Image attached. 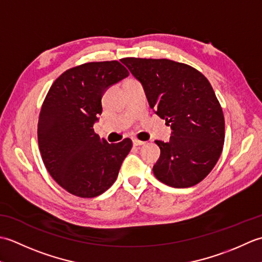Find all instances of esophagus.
<instances>
[{
	"label": "esophagus",
	"instance_id": "obj_1",
	"mask_svg": "<svg viewBox=\"0 0 262 262\" xmlns=\"http://www.w3.org/2000/svg\"><path fill=\"white\" fill-rule=\"evenodd\" d=\"M133 144H134L135 146H138V145H143V144H145V142L137 140V138H133Z\"/></svg>",
	"mask_w": 262,
	"mask_h": 262
}]
</instances>
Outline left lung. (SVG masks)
Here are the masks:
<instances>
[{"instance_id": "1", "label": "left lung", "mask_w": 262, "mask_h": 262, "mask_svg": "<svg viewBox=\"0 0 262 262\" xmlns=\"http://www.w3.org/2000/svg\"><path fill=\"white\" fill-rule=\"evenodd\" d=\"M140 81L149 107L171 126L169 142L155 141L161 149L154 176L173 188L204 180L219 161L225 121L209 81L190 65L166 58H121Z\"/></svg>"}]
</instances>
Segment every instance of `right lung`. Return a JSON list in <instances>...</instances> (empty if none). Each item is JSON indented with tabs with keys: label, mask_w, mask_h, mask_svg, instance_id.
<instances>
[{
	"label": "right lung",
	"mask_w": 262,
	"mask_h": 262,
	"mask_svg": "<svg viewBox=\"0 0 262 262\" xmlns=\"http://www.w3.org/2000/svg\"><path fill=\"white\" fill-rule=\"evenodd\" d=\"M129 75L118 60L66 70L52 84L38 119V145L49 174L66 191L93 198L109 189L132 149L130 138L109 144L94 133L108 86Z\"/></svg>",
	"instance_id": "right-lung-1"
}]
</instances>
